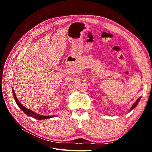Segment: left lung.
Returning <instances> with one entry per match:
<instances>
[{"instance_id":"obj_1","label":"left lung","mask_w":152,"mask_h":152,"mask_svg":"<svg viewBox=\"0 0 152 152\" xmlns=\"http://www.w3.org/2000/svg\"><path fill=\"white\" fill-rule=\"evenodd\" d=\"M140 97L138 98V99H137V100H136V102L134 103V104H133V105L132 106V107H131V110L133 109V108H134L136 107V105L137 104V103H139V102H140Z\"/></svg>"}]
</instances>
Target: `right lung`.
<instances>
[{"mask_svg":"<svg viewBox=\"0 0 152 152\" xmlns=\"http://www.w3.org/2000/svg\"><path fill=\"white\" fill-rule=\"evenodd\" d=\"M12 94H13L14 98H15V102H16V104H18V107H19L21 108V110H22V111L23 112H25V113L27 115L30 116V117H33V118H35V119H37V120H42V119L52 118V117H54L56 116V115H53V116H44V115H39V114H37L36 113H35V112H34L33 111H32V110H30L28 109L27 108L25 107L22 104H21V103H20V102L18 100V99H17V98H16V95H15V91L13 90V89H12Z\"/></svg>","mask_w":152,"mask_h":152,"instance_id":"add662e5","label":"right lung"}]
</instances>
